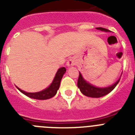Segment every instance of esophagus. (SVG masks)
Wrapping results in <instances>:
<instances>
[{"label": "esophagus", "mask_w": 135, "mask_h": 135, "mask_svg": "<svg viewBox=\"0 0 135 135\" xmlns=\"http://www.w3.org/2000/svg\"><path fill=\"white\" fill-rule=\"evenodd\" d=\"M76 65V61H75L74 59H70L68 60V62H67V65L68 67H72Z\"/></svg>", "instance_id": "1"}]
</instances>
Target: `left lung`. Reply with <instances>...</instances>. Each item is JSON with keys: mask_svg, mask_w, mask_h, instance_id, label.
Wrapping results in <instances>:
<instances>
[{"mask_svg": "<svg viewBox=\"0 0 135 135\" xmlns=\"http://www.w3.org/2000/svg\"><path fill=\"white\" fill-rule=\"evenodd\" d=\"M97 30H100L101 31H105V32H109V30L103 28V27H97ZM120 78L115 82V84L113 85L110 86L109 87H106V88H97L94 86L91 85L89 84V82H86L83 78H82V75L79 72V76H78V83L77 85L78 87L80 90L81 93L85 96L90 97H94V98H99L105 95H108L110 92L114 90V88L116 86V85L118 84Z\"/></svg>", "mask_w": 135, "mask_h": 135, "instance_id": "obj_1", "label": "left lung"}]
</instances>
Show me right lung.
<instances>
[{
  "instance_id": "obj_1",
  "label": "right lung",
  "mask_w": 135,
  "mask_h": 135,
  "mask_svg": "<svg viewBox=\"0 0 135 135\" xmlns=\"http://www.w3.org/2000/svg\"><path fill=\"white\" fill-rule=\"evenodd\" d=\"M65 71H66V69L64 67L59 68L57 71V74H56L55 77L52 84L47 89L42 90L40 92H38V93H27V92H25L19 89L18 87H17V88L21 93L24 94L26 96L29 97L30 98L39 100H45L52 98L57 93V90L59 89V86H60V82L62 79V77H63Z\"/></svg>"
}]
</instances>
